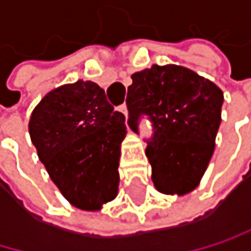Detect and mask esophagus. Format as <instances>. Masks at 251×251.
Listing matches in <instances>:
<instances>
[{
  "mask_svg": "<svg viewBox=\"0 0 251 251\" xmlns=\"http://www.w3.org/2000/svg\"><path fill=\"white\" fill-rule=\"evenodd\" d=\"M119 111H122V113H123L125 116L128 117V107H126V103H122L120 107H119Z\"/></svg>",
  "mask_w": 251,
  "mask_h": 251,
  "instance_id": "obj_1",
  "label": "esophagus"
}]
</instances>
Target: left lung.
Listing matches in <instances>:
<instances>
[{
    "mask_svg": "<svg viewBox=\"0 0 251 251\" xmlns=\"http://www.w3.org/2000/svg\"><path fill=\"white\" fill-rule=\"evenodd\" d=\"M131 78L128 125L138 134L143 116L152 123L146 156L155 188L179 196L193 191L214 153L223 92L212 81L176 64H153Z\"/></svg>",
    "mask_w": 251,
    "mask_h": 251,
    "instance_id": "obj_1",
    "label": "left lung"
}]
</instances>
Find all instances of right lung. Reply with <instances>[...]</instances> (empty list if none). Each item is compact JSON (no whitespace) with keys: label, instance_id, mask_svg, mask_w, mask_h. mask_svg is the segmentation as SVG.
I'll use <instances>...</instances> for the list:
<instances>
[{"label":"right lung","instance_id":"add662e5","mask_svg":"<svg viewBox=\"0 0 251 251\" xmlns=\"http://www.w3.org/2000/svg\"><path fill=\"white\" fill-rule=\"evenodd\" d=\"M28 129L39 159L74 206L98 211L117 196L126 125L96 82L79 79L50 92Z\"/></svg>","mask_w":251,"mask_h":251}]
</instances>
